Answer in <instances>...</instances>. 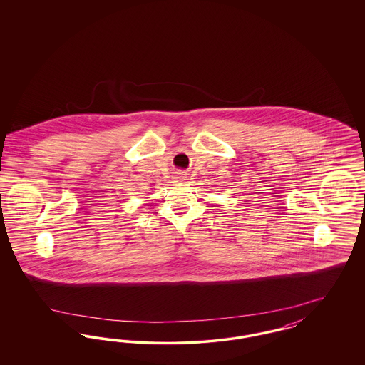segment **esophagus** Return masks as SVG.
<instances>
[{
  "label": "esophagus",
  "mask_w": 365,
  "mask_h": 365,
  "mask_svg": "<svg viewBox=\"0 0 365 365\" xmlns=\"http://www.w3.org/2000/svg\"><path fill=\"white\" fill-rule=\"evenodd\" d=\"M176 179H178V180H183L185 178H183V176H176Z\"/></svg>",
  "instance_id": "esophagus-1"
}]
</instances>
